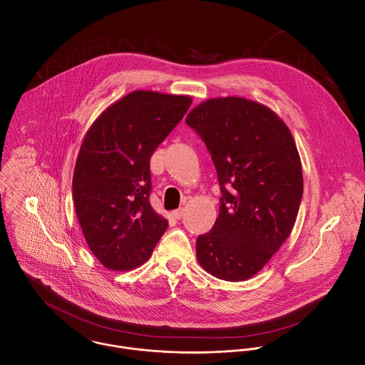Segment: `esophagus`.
I'll return each mask as SVG.
<instances>
[{"label": "esophagus", "instance_id": "esophagus-1", "mask_svg": "<svg viewBox=\"0 0 365 365\" xmlns=\"http://www.w3.org/2000/svg\"><path fill=\"white\" fill-rule=\"evenodd\" d=\"M184 215H185V209L184 208L175 209V210L173 212V216H174L175 219H181Z\"/></svg>", "mask_w": 365, "mask_h": 365}]
</instances>
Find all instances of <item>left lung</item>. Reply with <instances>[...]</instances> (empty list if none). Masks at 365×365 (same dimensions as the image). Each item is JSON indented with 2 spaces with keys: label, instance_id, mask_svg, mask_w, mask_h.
Listing matches in <instances>:
<instances>
[{
  "label": "left lung",
  "instance_id": "1",
  "mask_svg": "<svg viewBox=\"0 0 365 365\" xmlns=\"http://www.w3.org/2000/svg\"><path fill=\"white\" fill-rule=\"evenodd\" d=\"M205 142L220 185L219 216L197 239L201 267L225 281L256 275L291 235L304 194L291 130L268 106L209 98L185 119Z\"/></svg>",
  "mask_w": 365,
  "mask_h": 365
}]
</instances>
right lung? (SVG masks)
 <instances>
[{
	"label": "right lung",
	"mask_w": 365,
	"mask_h": 365,
	"mask_svg": "<svg viewBox=\"0 0 365 365\" xmlns=\"http://www.w3.org/2000/svg\"><path fill=\"white\" fill-rule=\"evenodd\" d=\"M192 98L133 91L108 106L81 143L73 175L76 213L88 247L113 271L148 260L168 220L152 208L150 157Z\"/></svg>",
	"instance_id": "right-lung-1"
}]
</instances>
